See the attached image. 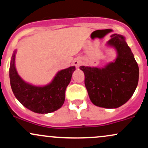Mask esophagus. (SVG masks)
<instances>
[{"mask_svg":"<svg viewBox=\"0 0 148 148\" xmlns=\"http://www.w3.org/2000/svg\"><path fill=\"white\" fill-rule=\"evenodd\" d=\"M74 65L76 66V67H79L81 65V64H82V60H81V58H76L75 60H74Z\"/></svg>","mask_w":148,"mask_h":148,"instance_id":"34e87169","label":"esophagus"}]
</instances>
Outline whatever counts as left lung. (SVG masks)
<instances>
[{
    "mask_svg": "<svg viewBox=\"0 0 148 148\" xmlns=\"http://www.w3.org/2000/svg\"><path fill=\"white\" fill-rule=\"evenodd\" d=\"M107 45L116 50V59L103 68L81 66L85 86L95 106L115 108L125 103L138 86L139 69L125 37L113 34Z\"/></svg>",
    "mask_w": 148,
    "mask_h": 148,
    "instance_id": "obj_1",
    "label": "left lung"
}]
</instances>
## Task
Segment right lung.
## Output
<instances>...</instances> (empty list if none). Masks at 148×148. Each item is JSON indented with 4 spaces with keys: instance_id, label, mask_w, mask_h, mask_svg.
<instances>
[{
    "instance_id": "1",
    "label": "right lung",
    "mask_w": 148,
    "mask_h": 148,
    "mask_svg": "<svg viewBox=\"0 0 148 148\" xmlns=\"http://www.w3.org/2000/svg\"><path fill=\"white\" fill-rule=\"evenodd\" d=\"M13 53L10 66V80L14 96L25 108L37 113H49L57 111L63 105L65 90L70 82L75 67L59 71L50 84L35 86L20 77L15 67V53Z\"/></svg>"
}]
</instances>
